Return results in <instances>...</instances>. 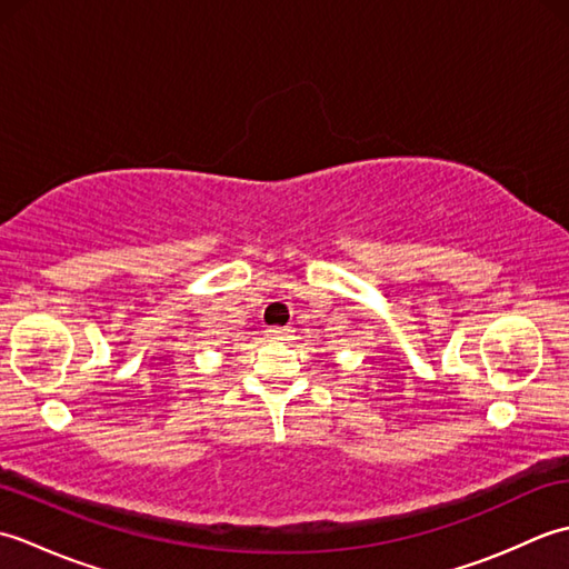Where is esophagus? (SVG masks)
Returning <instances> with one entry per match:
<instances>
[{"mask_svg": "<svg viewBox=\"0 0 569 569\" xmlns=\"http://www.w3.org/2000/svg\"><path fill=\"white\" fill-rule=\"evenodd\" d=\"M266 335H269L271 340H283V337H288V330L286 328H269L266 330Z\"/></svg>", "mask_w": 569, "mask_h": 569, "instance_id": "esophagus-1", "label": "esophagus"}]
</instances>
